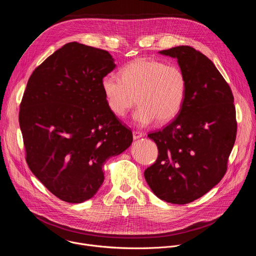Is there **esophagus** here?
I'll list each match as a JSON object with an SVG mask.
<instances>
[{
  "label": "esophagus",
  "instance_id": "34e87169",
  "mask_svg": "<svg viewBox=\"0 0 256 256\" xmlns=\"http://www.w3.org/2000/svg\"><path fill=\"white\" fill-rule=\"evenodd\" d=\"M142 134L140 132H138V130H134L132 132V138H134V140H138V138H142Z\"/></svg>",
  "mask_w": 256,
  "mask_h": 256
}]
</instances>
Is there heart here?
Wrapping results in <instances>:
<instances>
[{"label":"heart","instance_id":"heart-1","mask_svg":"<svg viewBox=\"0 0 256 256\" xmlns=\"http://www.w3.org/2000/svg\"><path fill=\"white\" fill-rule=\"evenodd\" d=\"M102 89L109 109L124 118L138 102L134 120L147 126L173 120L184 107L188 83L184 72L175 64L140 58L122 70V77L108 74L102 79Z\"/></svg>","mask_w":256,"mask_h":256}]
</instances>
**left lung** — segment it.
I'll return each mask as SVG.
<instances>
[{"label":"left lung","mask_w":256,"mask_h":256,"mask_svg":"<svg viewBox=\"0 0 256 256\" xmlns=\"http://www.w3.org/2000/svg\"><path fill=\"white\" fill-rule=\"evenodd\" d=\"M176 58L188 89L181 112L167 126L149 134L158 148L144 179L162 200L192 202L221 181L236 140L234 97L212 62L188 46L159 52Z\"/></svg>","instance_id":"left-lung-1"}]
</instances>
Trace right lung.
<instances>
[{
	"mask_svg": "<svg viewBox=\"0 0 256 256\" xmlns=\"http://www.w3.org/2000/svg\"><path fill=\"white\" fill-rule=\"evenodd\" d=\"M114 62L106 50L68 42L36 68L27 82L19 112L26 162L64 202L91 198L104 181L105 161L132 142L102 89Z\"/></svg>",
	"mask_w": 256,
	"mask_h": 256,
	"instance_id": "add662e5",
	"label": "right lung"
}]
</instances>
